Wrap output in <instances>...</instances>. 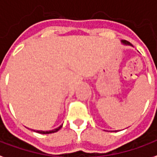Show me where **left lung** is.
<instances>
[{
  "instance_id": "8db88e82",
  "label": "left lung",
  "mask_w": 157,
  "mask_h": 157,
  "mask_svg": "<svg viewBox=\"0 0 157 157\" xmlns=\"http://www.w3.org/2000/svg\"><path fill=\"white\" fill-rule=\"evenodd\" d=\"M122 43H124V44H126V45H130V46H132V44H130L129 42L126 41V40H122Z\"/></svg>"
}]
</instances>
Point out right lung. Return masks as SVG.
I'll return each mask as SVG.
<instances>
[{
	"mask_svg": "<svg viewBox=\"0 0 157 157\" xmlns=\"http://www.w3.org/2000/svg\"><path fill=\"white\" fill-rule=\"evenodd\" d=\"M62 127H63V125H61V126H59L58 128H57L53 129V130H51V131H34V132H37L42 133V134H49V133H53V132H57L60 128H62Z\"/></svg>",
	"mask_w": 157,
	"mask_h": 157,
	"instance_id": "obj_1",
	"label": "right lung"
}]
</instances>
